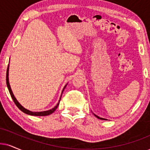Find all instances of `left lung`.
<instances>
[{"label": "left lung", "mask_w": 150, "mask_h": 150, "mask_svg": "<svg viewBox=\"0 0 150 150\" xmlns=\"http://www.w3.org/2000/svg\"><path fill=\"white\" fill-rule=\"evenodd\" d=\"M93 115H95V116H96V117H98V119H100V120H107V119H105V118H102V117H100L99 116H98L97 115H96V114H94L93 113Z\"/></svg>", "instance_id": "left-lung-1"}]
</instances>
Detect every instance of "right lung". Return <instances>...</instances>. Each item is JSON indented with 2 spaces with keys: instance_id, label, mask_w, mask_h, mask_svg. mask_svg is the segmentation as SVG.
I'll use <instances>...</instances> for the list:
<instances>
[{
  "instance_id": "obj_1",
  "label": "right lung",
  "mask_w": 150,
  "mask_h": 150,
  "mask_svg": "<svg viewBox=\"0 0 150 150\" xmlns=\"http://www.w3.org/2000/svg\"><path fill=\"white\" fill-rule=\"evenodd\" d=\"M9 65H8V67H7V74H6V83H7V88H8V90H9V93H10V96L11 97H12V100H14L15 105H16L17 107H18V109H19L21 111H23V112L26 113V114H28V115H35V116H45V115H50L52 114V113L54 112V111H55L57 108L58 107V105L59 104V102H60V100H61V98H62V93H63L64 88H66V86H67L68 84H66L65 85V86L64 87L63 90H62V95H61V97H60V99L59 100L58 103L57 104V105L55 106L54 107H53L52 109H51L50 110H47V111H30V110H28L27 109H25V108L23 107V106L21 105V104L18 102V100H16V98H15L14 93H13L12 89H11V87H10V85H9Z\"/></svg>"
}]
</instances>
